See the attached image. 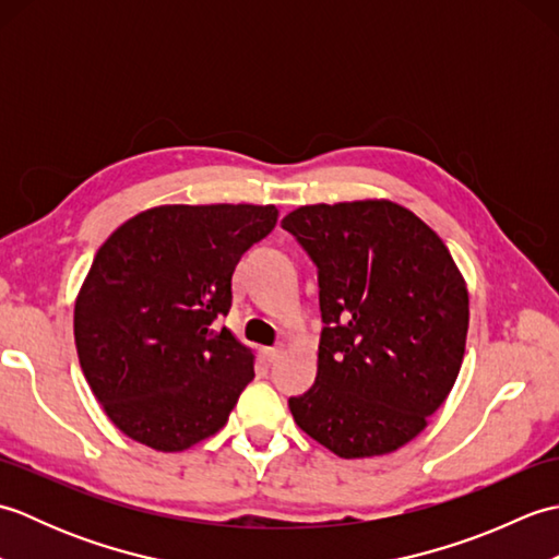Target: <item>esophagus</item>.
I'll return each mask as SVG.
<instances>
[{
	"label": "esophagus",
	"instance_id": "34e87169",
	"mask_svg": "<svg viewBox=\"0 0 559 559\" xmlns=\"http://www.w3.org/2000/svg\"><path fill=\"white\" fill-rule=\"evenodd\" d=\"M261 355H264V362L273 365V362H278L283 350L281 348H264V350H261Z\"/></svg>",
	"mask_w": 559,
	"mask_h": 559
}]
</instances>
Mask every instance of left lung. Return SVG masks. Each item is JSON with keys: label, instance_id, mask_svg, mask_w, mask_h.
I'll use <instances>...</instances> for the list:
<instances>
[{"label": "left lung", "instance_id": "obj_1", "mask_svg": "<svg viewBox=\"0 0 559 559\" xmlns=\"http://www.w3.org/2000/svg\"><path fill=\"white\" fill-rule=\"evenodd\" d=\"M281 225L317 264L324 322L295 423L341 459L408 444L466 350L468 290L442 237L389 199L300 206Z\"/></svg>", "mask_w": 559, "mask_h": 559}]
</instances>
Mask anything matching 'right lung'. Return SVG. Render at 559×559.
Returning a JSON list of instances; mask_svg holds the SVG:
<instances>
[{"instance_id": "right-lung-1", "label": "right lung", "mask_w": 559, "mask_h": 559, "mask_svg": "<svg viewBox=\"0 0 559 559\" xmlns=\"http://www.w3.org/2000/svg\"><path fill=\"white\" fill-rule=\"evenodd\" d=\"M278 209L165 204L100 245L74 305L83 377L117 430L156 451L216 435L254 379V353L221 326L233 271Z\"/></svg>"}]
</instances>
